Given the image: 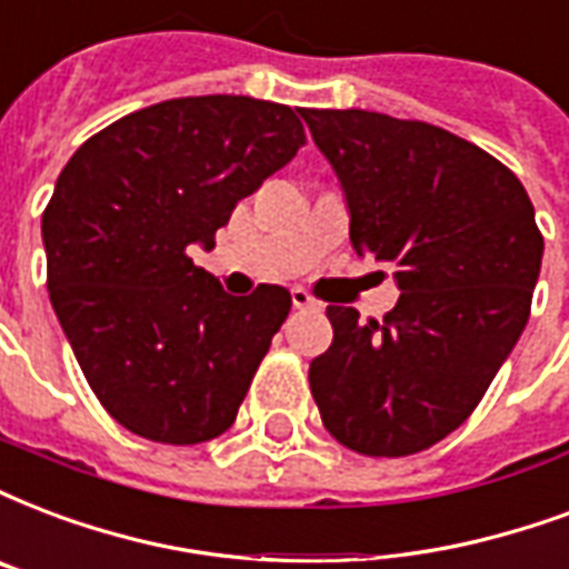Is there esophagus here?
Masks as SVG:
<instances>
[{
	"mask_svg": "<svg viewBox=\"0 0 569 569\" xmlns=\"http://www.w3.org/2000/svg\"><path fill=\"white\" fill-rule=\"evenodd\" d=\"M290 300H293V309H309V311H318L320 302L311 297L309 290L302 288H293L290 290Z\"/></svg>",
	"mask_w": 569,
	"mask_h": 569,
	"instance_id": "1",
	"label": "esophagus"
}]
</instances>
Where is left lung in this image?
Listing matches in <instances>:
<instances>
[{
  "label": "left lung",
  "instance_id": "obj_1",
  "mask_svg": "<svg viewBox=\"0 0 569 569\" xmlns=\"http://www.w3.org/2000/svg\"><path fill=\"white\" fill-rule=\"evenodd\" d=\"M336 170L350 246L396 267L383 320L327 306L332 345L309 366L320 420L362 456H411L459 429L522 336L543 233L486 149L429 122L302 110Z\"/></svg>",
  "mask_w": 569,
  "mask_h": 569
}]
</instances>
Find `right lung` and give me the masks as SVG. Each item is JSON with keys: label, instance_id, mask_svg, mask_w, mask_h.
<instances>
[{"label": "right lung", "instance_id": "right-lung-1", "mask_svg": "<svg viewBox=\"0 0 569 569\" xmlns=\"http://www.w3.org/2000/svg\"><path fill=\"white\" fill-rule=\"evenodd\" d=\"M306 143L288 104L249 96L170 98L77 149L41 219L47 290L104 411L158 443L219 438L290 293L230 297L188 246H216L239 200Z\"/></svg>", "mask_w": 569, "mask_h": 569}]
</instances>
